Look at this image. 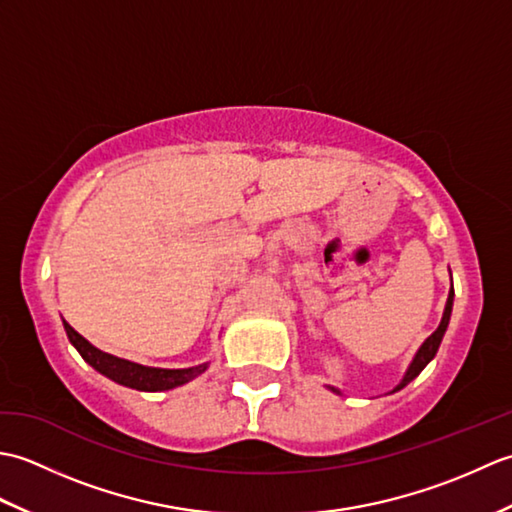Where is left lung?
<instances>
[{
	"instance_id": "obj_1",
	"label": "left lung",
	"mask_w": 512,
	"mask_h": 512,
	"mask_svg": "<svg viewBox=\"0 0 512 512\" xmlns=\"http://www.w3.org/2000/svg\"><path fill=\"white\" fill-rule=\"evenodd\" d=\"M453 284H451V292H449V299H447V308H444V314H442V321H440V325H438V330L433 332L427 341L422 343V347L418 350V354H416V358H413V363L409 365V369H407V374H405V378H402V383L394 389V391H398V389H402L405 385H409L413 378H416L424 367H427V363L431 361L433 356H436V352H438V347H440V343H442V336H444V332H447V325H449V319H451V308H453ZM336 391V389H334Z\"/></svg>"
}]
</instances>
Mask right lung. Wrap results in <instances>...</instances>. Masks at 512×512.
Here are the masks:
<instances>
[{
    "mask_svg": "<svg viewBox=\"0 0 512 512\" xmlns=\"http://www.w3.org/2000/svg\"><path fill=\"white\" fill-rule=\"evenodd\" d=\"M63 325H65V332H68L70 343L79 350L83 361H88L96 372L112 378L118 385L140 389V391H165V389L189 383V380L200 376L206 369V365L189 367V369H158V367L138 365L132 361H125V358L96 350V347L85 341L70 323L63 321Z\"/></svg>",
    "mask_w": 512,
    "mask_h": 512,
    "instance_id": "right-lung-1",
    "label": "right lung"
}]
</instances>
